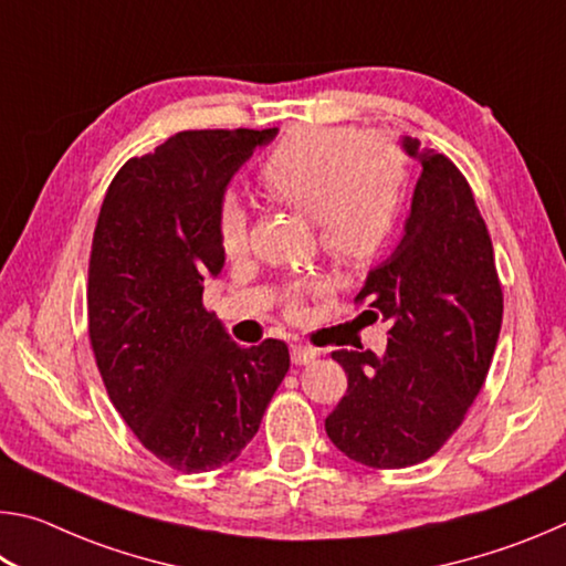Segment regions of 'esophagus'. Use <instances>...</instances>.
<instances>
[{"label": "esophagus", "mask_w": 566, "mask_h": 566, "mask_svg": "<svg viewBox=\"0 0 566 566\" xmlns=\"http://www.w3.org/2000/svg\"><path fill=\"white\" fill-rule=\"evenodd\" d=\"M292 361L294 364H310L314 357H317V349L304 347V344H292Z\"/></svg>", "instance_id": "34e87169"}]
</instances>
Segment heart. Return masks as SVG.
Listing matches in <instances>:
<instances>
[{
    "label": "heart",
    "mask_w": 566,
    "mask_h": 566,
    "mask_svg": "<svg viewBox=\"0 0 566 566\" xmlns=\"http://www.w3.org/2000/svg\"><path fill=\"white\" fill-rule=\"evenodd\" d=\"M407 155L385 134L339 127H296L264 157L256 181L272 202L314 219L317 242L334 264L367 266L395 239L407 199ZM227 256L249 244V219L237 199L217 212ZM306 286L286 292L294 312Z\"/></svg>",
    "instance_id": "obj_1"
}]
</instances>
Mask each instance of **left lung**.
Returning <instances> with one entry per match:
<instances>
[{
    "label": "left lung",
    "mask_w": 566,
    "mask_h": 566,
    "mask_svg": "<svg viewBox=\"0 0 566 566\" xmlns=\"http://www.w3.org/2000/svg\"><path fill=\"white\" fill-rule=\"evenodd\" d=\"M421 161L399 247L371 270L357 319L387 322V352H332L347 395L324 419L339 452L375 469H405L437 454L482 389L502 329L504 294L472 187L434 149Z\"/></svg>",
    "instance_id": "obj_1"
}]
</instances>
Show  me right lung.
<instances>
[{
	"label": "right lung",
	"mask_w": 566,
	"mask_h": 566,
	"mask_svg": "<svg viewBox=\"0 0 566 566\" xmlns=\"http://www.w3.org/2000/svg\"><path fill=\"white\" fill-rule=\"evenodd\" d=\"M274 129H189L132 157L104 195L90 254V344L114 409L159 462L209 472L234 462L290 369V349H242L209 312L224 266V189Z\"/></svg>",
	"instance_id": "right-lung-1"
}]
</instances>
